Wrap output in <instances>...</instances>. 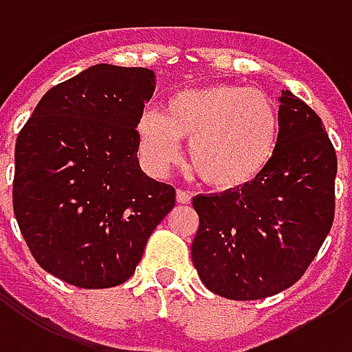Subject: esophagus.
I'll use <instances>...</instances> for the list:
<instances>
[{
  "label": "esophagus",
  "instance_id": "obj_1",
  "mask_svg": "<svg viewBox=\"0 0 352 352\" xmlns=\"http://www.w3.org/2000/svg\"><path fill=\"white\" fill-rule=\"evenodd\" d=\"M192 201V196H190L188 192H184V190H177V203H181V205H188Z\"/></svg>",
  "mask_w": 352,
  "mask_h": 352
}]
</instances>
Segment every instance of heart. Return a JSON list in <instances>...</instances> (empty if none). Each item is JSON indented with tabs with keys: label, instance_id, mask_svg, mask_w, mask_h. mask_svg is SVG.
Instances as JSON below:
<instances>
[{
	"label": "heart",
	"instance_id": "heart-1",
	"mask_svg": "<svg viewBox=\"0 0 352 352\" xmlns=\"http://www.w3.org/2000/svg\"><path fill=\"white\" fill-rule=\"evenodd\" d=\"M280 108L265 91L212 83L173 93L164 111L145 110L138 121L140 149L155 173H164L188 142V164L203 183L231 192L267 171L280 145Z\"/></svg>",
	"mask_w": 352,
	"mask_h": 352
}]
</instances>
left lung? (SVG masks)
<instances>
[{
    "label": "left lung",
    "instance_id": "8db88e82",
    "mask_svg": "<svg viewBox=\"0 0 352 352\" xmlns=\"http://www.w3.org/2000/svg\"><path fill=\"white\" fill-rule=\"evenodd\" d=\"M280 145L267 171L241 190L192 199L199 228L192 261L205 287L259 300L304 274L334 220L336 151L308 104L283 91Z\"/></svg>",
    "mask_w": 352,
    "mask_h": 352
}]
</instances>
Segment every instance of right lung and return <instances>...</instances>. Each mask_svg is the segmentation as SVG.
Returning a JSON list of instances; mask_svg holds the SVG:
<instances>
[{
	"label": "right lung",
	"instance_id": "right-lung-1",
	"mask_svg": "<svg viewBox=\"0 0 352 352\" xmlns=\"http://www.w3.org/2000/svg\"><path fill=\"white\" fill-rule=\"evenodd\" d=\"M155 72L100 63L52 87L14 149L12 205L35 261L83 289L134 274L175 188L140 168L138 121Z\"/></svg>",
	"mask_w": 352,
	"mask_h": 352
}]
</instances>
